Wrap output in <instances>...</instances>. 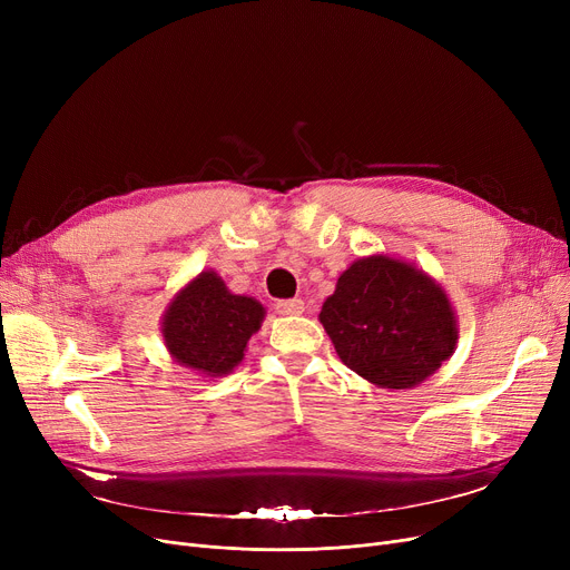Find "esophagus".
Listing matches in <instances>:
<instances>
[{
	"instance_id": "1",
	"label": "esophagus",
	"mask_w": 570,
	"mask_h": 570,
	"mask_svg": "<svg viewBox=\"0 0 570 570\" xmlns=\"http://www.w3.org/2000/svg\"><path fill=\"white\" fill-rule=\"evenodd\" d=\"M277 312L282 316H301L305 312V303L301 301V297H293V301H279Z\"/></svg>"
}]
</instances>
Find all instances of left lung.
I'll list each match as a JSON object with an SVG mask.
<instances>
[{
    "mask_svg": "<svg viewBox=\"0 0 570 570\" xmlns=\"http://www.w3.org/2000/svg\"><path fill=\"white\" fill-rule=\"evenodd\" d=\"M318 321L340 361L387 391H409L455 353L460 327L443 286L409 261H353L325 297Z\"/></svg>",
    "mask_w": 570,
    "mask_h": 570,
    "instance_id": "1",
    "label": "left lung"
}]
</instances>
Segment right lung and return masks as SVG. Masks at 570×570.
<instances>
[{
	"label": "right lung",
	"mask_w": 570,
	"mask_h": 570,
	"mask_svg": "<svg viewBox=\"0 0 570 570\" xmlns=\"http://www.w3.org/2000/svg\"><path fill=\"white\" fill-rule=\"evenodd\" d=\"M263 318L265 307L258 301L228 291L215 269H203L166 305L161 337L177 365L219 379L243 363Z\"/></svg>",
	"instance_id": "1"
}]
</instances>
